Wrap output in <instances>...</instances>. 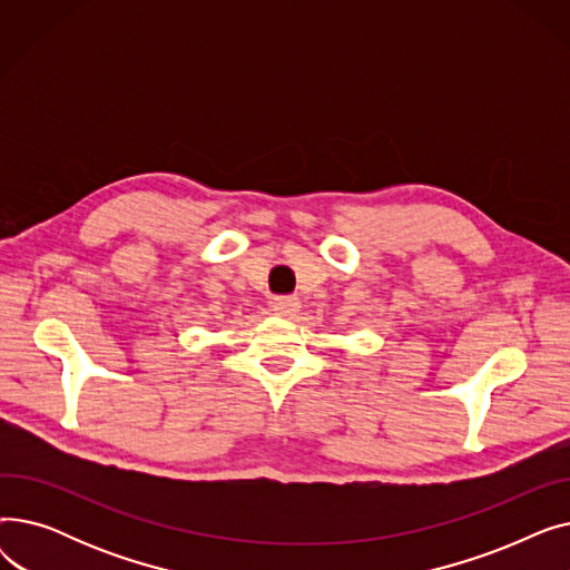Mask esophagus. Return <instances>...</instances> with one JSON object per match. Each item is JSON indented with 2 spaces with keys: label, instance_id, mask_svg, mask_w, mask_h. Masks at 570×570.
<instances>
[{
  "label": "esophagus",
  "instance_id": "obj_1",
  "mask_svg": "<svg viewBox=\"0 0 570 570\" xmlns=\"http://www.w3.org/2000/svg\"><path fill=\"white\" fill-rule=\"evenodd\" d=\"M269 305H273V312L277 316H293L297 309H301V301L293 295H277V297H273V303Z\"/></svg>",
  "mask_w": 570,
  "mask_h": 570
}]
</instances>
